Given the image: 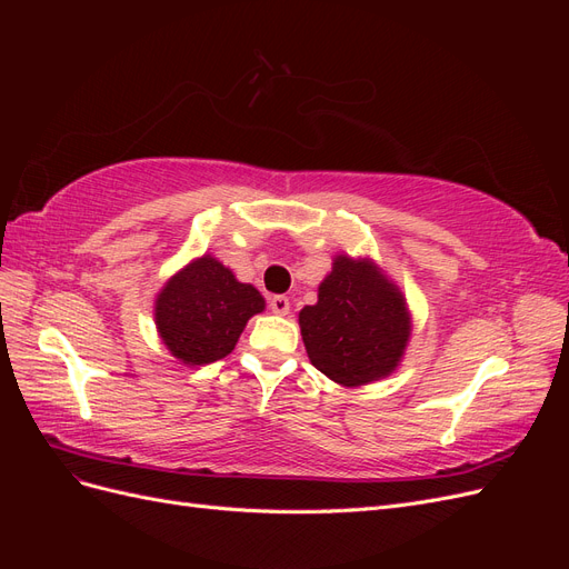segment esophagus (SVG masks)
Here are the masks:
<instances>
[{
	"mask_svg": "<svg viewBox=\"0 0 569 569\" xmlns=\"http://www.w3.org/2000/svg\"><path fill=\"white\" fill-rule=\"evenodd\" d=\"M270 308H272V313L287 316V313H289V308H291V303H289V299H287V297H272V299H270Z\"/></svg>",
	"mask_w": 569,
	"mask_h": 569,
	"instance_id": "34e87169",
	"label": "esophagus"
}]
</instances>
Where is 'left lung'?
Instances as JSON below:
<instances>
[{"instance_id":"left-lung-1","label":"left lung","mask_w":569,"mask_h":569,"mask_svg":"<svg viewBox=\"0 0 569 569\" xmlns=\"http://www.w3.org/2000/svg\"><path fill=\"white\" fill-rule=\"evenodd\" d=\"M311 363L341 387L380 382L401 366L412 332L403 291L372 258L337 253L318 301L299 311Z\"/></svg>"}]
</instances>
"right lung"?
I'll use <instances>...</instances> for the list:
<instances>
[{"label": "right lung", "instance_id": "1", "mask_svg": "<svg viewBox=\"0 0 569 569\" xmlns=\"http://www.w3.org/2000/svg\"><path fill=\"white\" fill-rule=\"evenodd\" d=\"M263 311L261 291L203 253L166 280L153 301V322L170 356L194 368L232 353L249 318Z\"/></svg>", "mask_w": 569, "mask_h": 569}]
</instances>
